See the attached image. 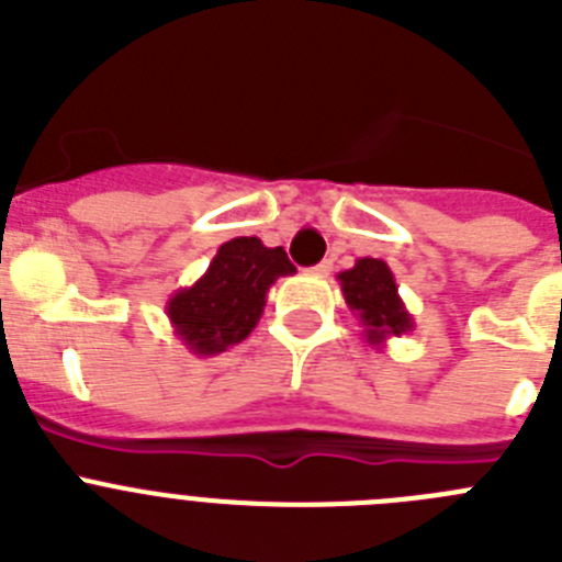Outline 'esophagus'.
<instances>
[{
	"label": "esophagus",
	"instance_id": "esophagus-1",
	"mask_svg": "<svg viewBox=\"0 0 562 562\" xmlns=\"http://www.w3.org/2000/svg\"><path fill=\"white\" fill-rule=\"evenodd\" d=\"M312 272H315V276H329V272H331V258H326V261H321V265H317Z\"/></svg>",
	"mask_w": 562,
	"mask_h": 562
}]
</instances>
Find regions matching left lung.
Listing matches in <instances>:
<instances>
[{
  "mask_svg": "<svg viewBox=\"0 0 562 562\" xmlns=\"http://www.w3.org/2000/svg\"><path fill=\"white\" fill-rule=\"evenodd\" d=\"M351 315L360 321L362 337L374 349H385L389 337L414 329V317L405 310L391 267L382 258H357L351 270L337 276Z\"/></svg>",
  "mask_w": 562,
  "mask_h": 562,
  "instance_id": "left-lung-1",
  "label": "left lung"
}]
</instances>
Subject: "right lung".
I'll use <instances>...</instances> for the list:
<instances>
[{"instance_id": "1", "label": "right lung", "mask_w": 562, "mask_h": 562, "mask_svg": "<svg viewBox=\"0 0 562 562\" xmlns=\"http://www.w3.org/2000/svg\"><path fill=\"white\" fill-rule=\"evenodd\" d=\"M292 272L284 247H265L256 236L231 238L196 284L168 297L173 335L191 355H222L256 329L270 286Z\"/></svg>"}]
</instances>
